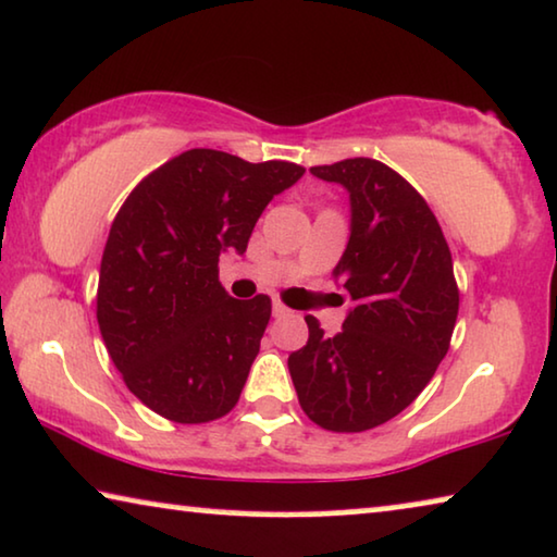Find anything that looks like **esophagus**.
Here are the masks:
<instances>
[{
	"instance_id": "1",
	"label": "esophagus",
	"mask_w": 557,
	"mask_h": 557,
	"mask_svg": "<svg viewBox=\"0 0 557 557\" xmlns=\"http://www.w3.org/2000/svg\"><path fill=\"white\" fill-rule=\"evenodd\" d=\"M288 313H292V309H288L286 304H281V301L273 304V317L276 319H284V317H288Z\"/></svg>"
}]
</instances>
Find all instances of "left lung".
<instances>
[{
    "label": "left lung",
    "instance_id": "1",
    "mask_svg": "<svg viewBox=\"0 0 557 557\" xmlns=\"http://www.w3.org/2000/svg\"><path fill=\"white\" fill-rule=\"evenodd\" d=\"M311 173L349 190L351 236L332 276L354 309L336 336L306 317L309 342L288 372L313 424L367 432L412 405L445 359L459 311L453 253L426 200L389 165L346 158Z\"/></svg>",
    "mask_w": 557,
    "mask_h": 557
}]
</instances>
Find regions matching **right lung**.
<instances>
[{"instance_id":"right-lung-1","label":"right lung","mask_w":557,"mask_h":557,"mask_svg":"<svg viewBox=\"0 0 557 557\" xmlns=\"http://www.w3.org/2000/svg\"><path fill=\"white\" fill-rule=\"evenodd\" d=\"M301 175L288 160L193 148L120 206L102 251L98 324L127 389L156 414L206 424L236 407L271 298L225 294L219 256L244 253L269 200Z\"/></svg>"}]
</instances>
